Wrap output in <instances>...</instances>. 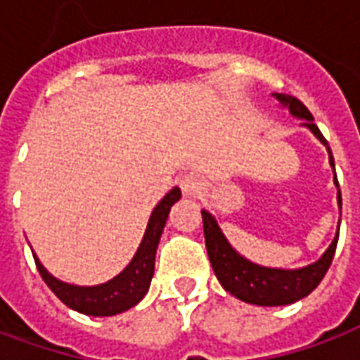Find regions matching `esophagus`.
<instances>
[{"label":"esophagus","mask_w":360,"mask_h":360,"mask_svg":"<svg viewBox=\"0 0 360 360\" xmlns=\"http://www.w3.org/2000/svg\"><path fill=\"white\" fill-rule=\"evenodd\" d=\"M182 191L186 195H195L201 188H203V180L198 176V174H188V176L182 178Z\"/></svg>","instance_id":"1"}]
</instances>
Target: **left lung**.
I'll return each mask as SVG.
<instances>
[{
    "instance_id": "1",
    "label": "left lung",
    "mask_w": 360,
    "mask_h": 360,
    "mask_svg": "<svg viewBox=\"0 0 360 360\" xmlns=\"http://www.w3.org/2000/svg\"><path fill=\"white\" fill-rule=\"evenodd\" d=\"M274 96L280 103L290 109L293 117L305 119L303 124L328 148L326 138L322 136L319 126L313 122V115L303 101H299L297 97L288 96V94H274ZM328 153H330V165L334 169V157H332L330 148H328ZM335 186L340 188L338 178H335ZM338 201L342 207V191H338ZM201 214H203L207 253H209V261H211V266L219 278V282L230 295H234L245 303H251V305H290V303H295L299 299L309 295L320 284V280L324 278V274L330 269L335 253V245H338V238H340V232H338L326 253L320 257L316 263L309 264L305 269H264L259 264L249 263L248 259H243L240 253H236L232 245L226 241V238L220 232L217 220L212 219L207 211H201Z\"/></svg>"
}]
</instances>
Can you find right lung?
<instances>
[{"mask_svg":"<svg viewBox=\"0 0 360 360\" xmlns=\"http://www.w3.org/2000/svg\"><path fill=\"white\" fill-rule=\"evenodd\" d=\"M180 195H182L180 190L174 188L162 198L159 205L155 207L153 212H151V219H149L148 230L143 234V240H141L140 248L134 255L132 263L128 264L119 276L112 278L111 282L94 285V288L65 284V282H59L51 274H47V270L34 257L41 280L46 282L47 288L53 291L57 297L61 299L65 305L82 314L112 316V314H119L126 309L134 307L148 293L151 278H153L155 253H157V245H159V240H161L162 228H165V222L169 219L170 207L176 203Z\"/></svg>","mask_w":360,"mask_h":360,"instance_id":"add662e5","label":"right lung"}]
</instances>
